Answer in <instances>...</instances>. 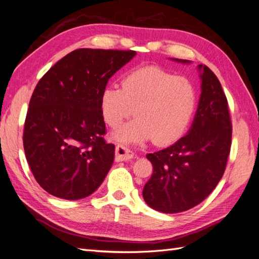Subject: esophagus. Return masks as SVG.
Wrapping results in <instances>:
<instances>
[{
	"instance_id": "obj_1",
	"label": "esophagus",
	"mask_w": 259,
	"mask_h": 259,
	"mask_svg": "<svg viewBox=\"0 0 259 259\" xmlns=\"http://www.w3.org/2000/svg\"><path fill=\"white\" fill-rule=\"evenodd\" d=\"M115 153H116L115 154V160L116 162H126V160H130L134 157V153L122 145L116 146Z\"/></svg>"
}]
</instances>
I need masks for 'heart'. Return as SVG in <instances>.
<instances>
[{
    "label": "heart",
    "instance_id": "1",
    "mask_svg": "<svg viewBox=\"0 0 259 259\" xmlns=\"http://www.w3.org/2000/svg\"><path fill=\"white\" fill-rule=\"evenodd\" d=\"M197 91L184 76L159 66H144L128 73L122 89L110 85L101 94V111L111 127L134 113L137 116L115 132L114 140L143 143L154 139L167 145L185 133L196 108Z\"/></svg>",
    "mask_w": 259,
    "mask_h": 259
}]
</instances>
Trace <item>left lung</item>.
<instances>
[{
  "mask_svg": "<svg viewBox=\"0 0 259 259\" xmlns=\"http://www.w3.org/2000/svg\"><path fill=\"white\" fill-rule=\"evenodd\" d=\"M197 68L202 93L188 133L171 146L146 155L153 174L143 188V197L149 207L166 214L202 203L221 181L231 151L232 122L226 96L207 66L199 64Z\"/></svg>",
  "mask_w": 259,
  "mask_h": 259,
  "instance_id": "left-lung-1",
  "label": "left lung"
}]
</instances>
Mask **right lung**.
Wrapping results in <instances>:
<instances>
[{
	"label": "right lung",
	"mask_w": 259,
	"mask_h": 259,
	"mask_svg": "<svg viewBox=\"0 0 259 259\" xmlns=\"http://www.w3.org/2000/svg\"><path fill=\"white\" fill-rule=\"evenodd\" d=\"M135 51L79 49L52 66L34 90L23 146L36 182L55 197L90 196L114 162L107 144L101 94Z\"/></svg>",
	"instance_id": "1"
}]
</instances>
